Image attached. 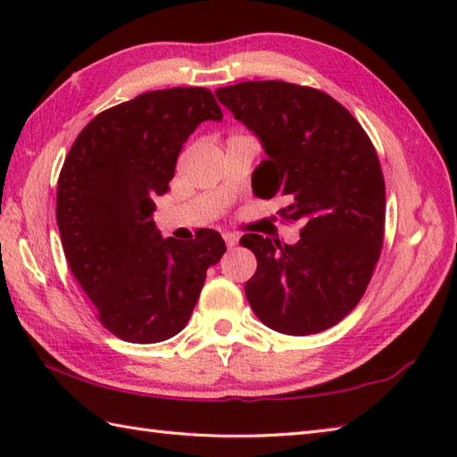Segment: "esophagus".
Listing matches in <instances>:
<instances>
[{"label":"esophagus","instance_id":"1","mask_svg":"<svg viewBox=\"0 0 457 457\" xmlns=\"http://www.w3.org/2000/svg\"><path fill=\"white\" fill-rule=\"evenodd\" d=\"M223 239H226V245H228L229 249L236 247L237 241H239V237H237L236 234H223Z\"/></svg>","mask_w":457,"mask_h":457}]
</instances>
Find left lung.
<instances>
[{
    "label": "left lung",
    "instance_id": "obj_1",
    "mask_svg": "<svg viewBox=\"0 0 457 457\" xmlns=\"http://www.w3.org/2000/svg\"><path fill=\"white\" fill-rule=\"evenodd\" d=\"M216 96L263 143L255 196H285L280 218L303 223L295 245L241 237L257 257L249 304L275 332H324L357 306L381 255L385 179L373 143L342 104L310 86L239 82Z\"/></svg>",
    "mask_w": 457,
    "mask_h": 457
}]
</instances>
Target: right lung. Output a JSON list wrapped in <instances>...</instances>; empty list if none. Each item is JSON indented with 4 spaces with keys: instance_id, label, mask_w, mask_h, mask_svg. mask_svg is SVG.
Wrapping results in <instances>:
<instances>
[{
    "instance_id": "add662e5",
    "label": "right lung",
    "mask_w": 457,
    "mask_h": 457,
    "mask_svg": "<svg viewBox=\"0 0 457 457\" xmlns=\"http://www.w3.org/2000/svg\"><path fill=\"white\" fill-rule=\"evenodd\" d=\"M206 120H221L208 88L145 92L96 115L58 174L56 223L68 267L102 326L123 342L177 336L208 267L226 253L218 231L162 239L153 221V198L169 190L184 141Z\"/></svg>"
}]
</instances>
